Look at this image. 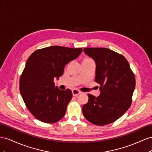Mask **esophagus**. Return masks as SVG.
<instances>
[{
	"label": "esophagus",
	"mask_w": 152,
	"mask_h": 152,
	"mask_svg": "<svg viewBox=\"0 0 152 152\" xmlns=\"http://www.w3.org/2000/svg\"><path fill=\"white\" fill-rule=\"evenodd\" d=\"M80 93H81V92L79 91V90H77V89H73L72 91V94H73V96H77Z\"/></svg>",
	"instance_id": "1"
}]
</instances>
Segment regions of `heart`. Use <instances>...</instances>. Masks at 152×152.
I'll use <instances>...</instances> for the list:
<instances>
[{
    "mask_svg": "<svg viewBox=\"0 0 152 152\" xmlns=\"http://www.w3.org/2000/svg\"><path fill=\"white\" fill-rule=\"evenodd\" d=\"M83 61H93L91 58H86L83 59Z\"/></svg>",
    "mask_w": 152,
    "mask_h": 152,
    "instance_id": "heart-1",
    "label": "heart"
}]
</instances>
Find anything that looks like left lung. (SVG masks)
Listing matches in <instances>:
<instances>
[{
    "mask_svg": "<svg viewBox=\"0 0 152 152\" xmlns=\"http://www.w3.org/2000/svg\"><path fill=\"white\" fill-rule=\"evenodd\" d=\"M86 54L96 63L95 82L99 85L98 97L88 94L89 101L82 107L87 121L104 126L117 121L132 103L135 88L134 75L122 54L108 48H84Z\"/></svg>",
    "mask_w": 152,
    "mask_h": 152,
    "instance_id": "obj_1",
    "label": "left lung"
}]
</instances>
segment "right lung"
<instances>
[{
  "mask_svg": "<svg viewBox=\"0 0 152 152\" xmlns=\"http://www.w3.org/2000/svg\"><path fill=\"white\" fill-rule=\"evenodd\" d=\"M82 48L54 45L35 50L27 59L20 77V91L27 108L39 121L54 123L61 119L72 98L70 89L55 86L65 66L79 57Z\"/></svg>",
  "mask_w": 152,
  "mask_h": 152,
  "instance_id": "right-lung-1",
  "label": "right lung"
}]
</instances>
